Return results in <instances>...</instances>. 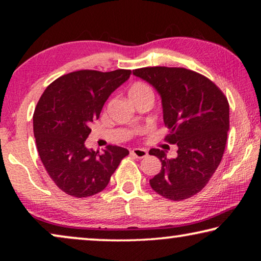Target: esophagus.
I'll return each mask as SVG.
<instances>
[{"mask_svg": "<svg viewBox=\"0 0 261 261\" xmlns=\"http://www.w3.org/2000/svg\"><path fill=\"white\" fill-rule=\"evenodd\" d=\"M131 154L138 159H143V158H146L148 155V152L145 148H134L131 151Z\"/></svg>", "mask_w": 261, "mask_h": 261, "instance_id": "34e87169", "label": "esophagus"}]
</instances>
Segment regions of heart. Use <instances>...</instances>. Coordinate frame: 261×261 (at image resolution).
<instances>
[{
    "label": "heart",
    "mask_w": 261,
    "mask_h": 261,
    "mask_svg": "<svg viewBox=\"0 0 261 261\" xmlns=\"http://www.w3.org/2000/svg\"><path fill=\"white\" fill-rule=\"evenodd\" d=\"M151 91V88H149L147 85H145V84H141V83H137L135 85H132L129 90V98H135V96H138L141 94H145V93H149Z\"/></svg>",
    "instance_id": "heart-1"
}]
</instances>
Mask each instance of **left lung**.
<instances>
[{
  "instance_id": "left-lung-1",
  "label": "left lung",
  "mask_w": 261,
  "mask_h": 261,
  "mask_svg": "<svg viewBox=\"0 0 261 261\" xmlns=\"http://www.w3.org/2000/svg\"><path fill=\"white\" fill-rule=\"evenodd\" d=\"M161 98L163 122L170 130L166 140L176 144L177 156L152 148L161 170L151 188L167 199L179 201L204 189L223 156L229 130V103L219 87L184 68L153 67L132 71Z\"/></svg>"
}]
</instances>
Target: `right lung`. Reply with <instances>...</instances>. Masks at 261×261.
Segmentation results:
<instances>
[{"label": "right lung", "instance_id": "1", "mask_svg": "<svg viewBox=\"0 0 261 261\" xmlns=\"http://www.w3.org/2000/svg\"><path fill=\"white\" fill-rule=\"evenodd\" d=\"M130 73L122 69L74 71L53 82L39 100L33 115L39 155L49 177L67 194L84 198L101 192L129 154L126 148L112 145L102 153L95 152L85 141L105 102Z\"/></svg>", "mask_w": 261, "mask_h": 261}]
</instances>
